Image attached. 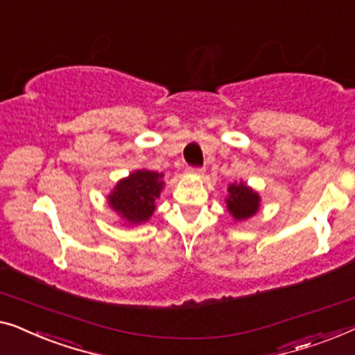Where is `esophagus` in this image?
Masks as SVG:
<instances>
[{
  "mask_svg": "<svg viewBox=\"0 0 355 355\" xmlns=\"http://www.w3.org/2000/svg\"><path fill=\"white\" fill-rule=\"evenodd\" d=\"M187 171L189 172V173H198V175H201V173H204V171H206V168L204 167H193V166H189Z\"/></svg>",
  "mask_w": 355,
  "mask_h": 355,
  "instance_id": "1",
  "label": "esophagus"
}]
</instances>
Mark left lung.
I'll return each mask as SVG.
<instances>
[{
  "instance_id": "obj_1",
  "label": "left lung",
  "mask_w": 355,
  "mask_h": 355,
  "mask_svg": "<svg viewBox=\"0 0 355 355\" xmlns=\"http://www.w3.org/2000/svg\"><path fill=\"white\" fill-rule=\"evenodd\" d=\"M230 196L227 199L228 211L236 220H243L254 216L259 209V194L248 188L244 183L230 184Z\"/></svg>"
}]
</instances>
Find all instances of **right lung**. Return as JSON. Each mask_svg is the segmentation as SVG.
Wrapping results in <instances>:
<instances>
[{"label":"right lung","mask_w":355,"mask_h":355,"mask_svg":"<svg viewBox=\"0 0 355 355\" xmlns=\"http://www.w3.org/2000/svg\"><path fill=\"white\" fill-rule=\"evenodd\" d=\"M162 173L137 171L117 183L109 204L130 223L146 222L156 209V199L162 189Z\"/></svg>","instance_id":"1"}]
</instances>
